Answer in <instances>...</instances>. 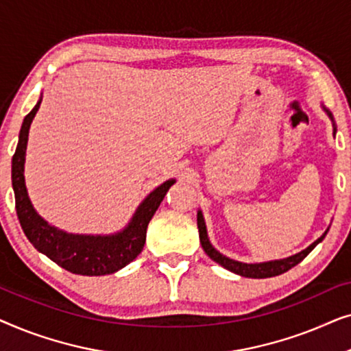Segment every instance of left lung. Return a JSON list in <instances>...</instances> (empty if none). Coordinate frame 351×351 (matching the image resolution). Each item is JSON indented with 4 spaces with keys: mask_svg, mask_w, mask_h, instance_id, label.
Wrapping results in <instances>:
<instances>
[{
    "mask_svg": "<svg viewBox=\"0 0 351 351\" xmlns=\"http://www.w3.org/2000/svg\"><path fill=\"white\" fill-rule=\"evenodd\" d=\"M323 110L326 112V114L329 117L330 121H332V129H334L332 134L335 136V132H337V128H335V121H334L332 113H330L329 110L324 107V105H323ZM196 220H198L199 241H201V246H203V249H204V252L208 254V256L213 258L214 262H217L219 265L227 268L228 271L237 273V275L244 276V278H271V276H278V275H281V273L291 270L292 267H295L297 263H300L302 261H304V258L308 256V254L313 251V249L318 246L321 241H323L324 237L329 232V228H328L318 239H316L315 243H311L308 247L304 249V251L294 254V256H289V257H285V258H276V261H268V262L246 263V262L233 261V258L223 256V254H220L217 249L213 246V243L209 241L208 228H206V222H204V217H203V213H201V209L198 210V217H196Z\"/></svg>",
    "mask_w": 351,
    "mask_h": 351,
    "instance_id": "1",
    "label": "left lung"
}]
</instances>
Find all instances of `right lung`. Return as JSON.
<instances>
[{
	"instance_id": "right-lung-1",
	"label": "right lung",
	"mask_w": 351,
	"mask_h": 351,
	"mask_svg": "<svg viewBox=\"0 0 351 351\" xmlns=\"http://www.w3.org/2000/svg\"><path fill=\"white\" fill-rule=\"evenodd\" d=\"M41 100L43 97H40L32 112L23 118L21 132H19V143L12 156V189L16 196L17 217L23 233L36 251L45 254L57 265L75 275L100 276L121 270L142 252L148 223L156 209L160 208L167 190L176 184V179L162 182L150 191L145 199L137 206L136 213L126 227L117 233L80 234L54 227L33 208L27 191L25 176H23L28 131L40 108Z\"/></svg>"
}]
</instances>
